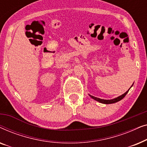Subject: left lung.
<instances>
[{
	"label": "left lung",
	"instance_id": "obj_1",
	"mask_svg": "<svg viewBox=\"0 0 147 147\" xmlns=\"http://www.w3.org/2000/svg\"><path fill=\"white\" fill-rule=\"evenodd\" d=\"M129 90H128L127 92H126L124 94H122V95L118 96V98H114V99H112V100H103V99H100V98L94 97V96H90V97H91L92 98H93L94 100H96V101L100 102V103L106 104H113V103H115V102H117L118 101H120V100H121L122 98H124V96H125L126 94H127L128 91H129Z\"/></svg>",
	"mask_w": 147,
	"mask_h": 147
}]
</instances>
